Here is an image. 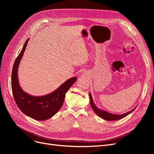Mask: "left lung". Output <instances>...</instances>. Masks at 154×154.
<instances>
[{"mask_svg": "<svg viewBox=\"0 0 154 154\" xmlns=\"http://www.w3.org/2000/svg\"><path fill=\"white\" fill-rule=\"evenodd\" d=\"M89 97H90L91 105L92 109L94 110V112L97 116H100V118H103V119L107 120V121H115V120H118V119H122V118H123L124 117H125V116H127V115H128L130 112H132L135 109H136V108H135L134 109L129 111L128 112H127V113L123 114H120V115L112 114H110V113L107 112H106L105 110H100V109H97V107L95 106L94 102H93V100H92L91 93H89Z\"/></svg>", "mask_w": 154, "mask_h": 154, "instance_id": "obj_1", "label": "left lung"}]
</instances>
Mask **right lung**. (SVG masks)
<instances>
[{
	"label": "right lung",
	"mask_w": 154,
	"mask_h": 154,
	"mask_svg": "<svg viewBox=\"0 0 154 154\" xmlns=\"http://www.w3.org/2000/svg\"><path fill=\"white\" fill-rule=\"evenodd\" d=\"M28 40L29 38L26 40L13 65L11 74L12 92L15 103L23 113L34 119L43 121L51 118L61 109L65 94L77 78L73 77L69 79L55 91L44 96H32L23 91L18 83L17 71Z\"/></svg>",
	"instance_id": "add662e5"
}]
</instances>
